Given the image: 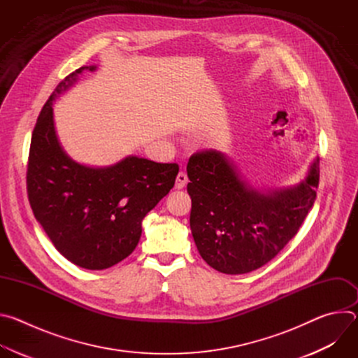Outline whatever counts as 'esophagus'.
Instances as JSON below:
<instances>
[{"instance_id":"34e87169","label":"esophagus","mask_w":358,"mask_h":358,"mask_svg":"<svg viewBox=\"0 0 358 358\" xmlns=\"http://www.w3.org/2000/svg\"><path fill=\"white\" fill-rule=\"evenodd\" d=\"M187 182H188L187 174H185L184 171H180V173L177 174V178H176V188H177V189H181V188L185 187Z\"/></svg>"}]
</instances>
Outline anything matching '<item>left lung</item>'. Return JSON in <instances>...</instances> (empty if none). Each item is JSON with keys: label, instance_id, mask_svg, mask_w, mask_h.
<instances>
[{"label": "left lung", "instance_id": "left-lung-1", "mask_svg": "<svg viewBox=\"0 0 358 358\" xmlns=\"http://www.w3.org/2000/svg\"><path fill=\"white\" fill-rule=\"evenodd\" d=\"M319 159L293 187L261 191L217 150L195 152L187 164L189 227L202 259L227 275L266 265L297 234L313 207Z\"/></svg>", "mask_w": 358, "mask_h": 358}]
</instances>
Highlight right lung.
<instances>
[{"label":"right lung","mask_w":358,"mask_h":358,"mask_svg":"<svg viewBox=\"0 0 358 358\" xmlns=\"http://www.w3.org/2000/svg\"><path fill=\"white\" fill-rule=\"evenodd\" d=\"M82 66L49 96L36 120L27 171L28 198L36 221L57 250L72 264L108 269L126 259L141 236V222L174 187L176 163L127 156L109 167H89L62 148L54 101L73 86Z\"/></svg>","instance_id":"obj_1"}]
</instances>
